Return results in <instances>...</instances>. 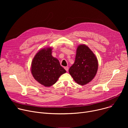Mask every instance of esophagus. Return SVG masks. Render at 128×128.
I'll list each match as a JSON object with an SVG mask.
<instances>
[{"label":"esophagus","mask_w":128,"mask_h":128,"mask_svg":"<svg viewBox=\"0 0 128 128\" xmlns=\"http://www.w3.org/2000/svg\"><path fill=\"white\" fill-rule=\"evenodd\" d=\"M64 68L65 69V70H66V72H68V66H66V67H65Z\"/></svg>","instance_id":"34e87169"}]
</instances>
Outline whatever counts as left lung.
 <instances>
[{"instance_id":"obj_1","label":"left lung","mask_w":128,"mask_h":128,"mask_svg":"<svg viewBox=\"0 0 128 128\" xmlns=\"http://www.w3.org/2000/svg\"><path fill=\"white\" fill-rule=\"evenodd\" d=\"M98 69V60L94 54L87 46H78L75 62L69 69L74 81L82 86L88 84L96 76Z\"/></svg>"}]
</instances>
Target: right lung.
<instances>
[{
  "instance_id": "1",
  "label": "right lung",
  "mask_w": 128,
  "mask_h": 128,
  "mask_svg": "<svg viewBox=\"0 0 128 128\" xmlns=\"http://www.w3.org/2000/svg\"><path fill=\"white\" fill-rule=\"evenodd\" d=\"M52 50L50 47L40 50L32 62V76L44 86H50L56 84L60 76L66 72L60 66L59 60L52 56Z\"/></svg>"
}]
</instances>
